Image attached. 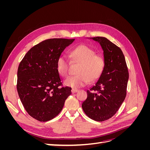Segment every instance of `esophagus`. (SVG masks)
<instances>
[{
    "label": "esophagus",
    "mask_w": 150,
    "mask_h": 150,
    "mask_svg": "<svg viewBox=\"0 0 150 150\" xmlns=\"http://www.w3.org/2000/svg\"><path fill=\"white\" fill-rule=\"evenodd\" d=\"M78 89H71V93L73 94V93H76V92H78Z\"/></svg>",
    "instance_id": "1"
}]
</instances>
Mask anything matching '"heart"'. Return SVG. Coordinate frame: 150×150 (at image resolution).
I'll return each mask as SVG.
<instances>
[{
    "label": "heart",
    "instance_id": "obj_1",
    "mask_svg": "<svg viewBox=\"0 0 150 150\" xmlns=\"http://www.w3.org/2000/svg\"><path fill=\"white\" fill-rule=\"evenodd\" d=\"M69 56L75 63H79L76 70L78 74L70 77L65 81V84L74 88H79L88 84L90 81L98 79L101 76L105 66L104 57L99 54H95L94 50L84 44L79 45L72 49ZM69 62L64 55L57 58L56 69L61 76L67 77L69 75Z\"/></svg>",
    "mask_w": 150,
    "mask_h": 150
}]
</instances>
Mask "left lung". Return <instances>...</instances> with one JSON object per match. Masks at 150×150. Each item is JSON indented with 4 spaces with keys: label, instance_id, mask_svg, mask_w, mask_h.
<instances>
[{
    "label": "left lung",
    "instance_id": "left-lung-1",
    "mask_svg": "<svg viewBox=\"0 0 150 150\" xmlns=\"http://www.w3.org/2000/svg\"><path fill=\"white\" fill-rule=\"evenodd\" d=\"M103 49L105 66L100 78L89 90L82 108L91 119L104 121L119 110L126 96L129 73L121 49L106 38L94 37Z\"/></svg>",
    "mask_w": 150,
    "mask_h": 150
}]
</instances>
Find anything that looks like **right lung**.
Masks as SVG:
<instances>
[{
	"label": "right lung",
	"instance_id": "add662e5",
	"mask_svg": "<svg viewBox=\"0 0 150 150\" xmlns=\"http://www.w3.org/2000/svg\"><path fill=\"white\" fill-rule=\"evenodd\" d=\"M74 40H44L32 47L21 61L17 89L22 105L33 118L42 122L53 119L71 94V88L62 84L56 62Z\"/></svg>",
	"mask_w": 150,
	"mask_h": 150
}]
</instances>
